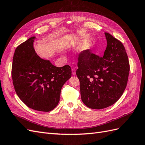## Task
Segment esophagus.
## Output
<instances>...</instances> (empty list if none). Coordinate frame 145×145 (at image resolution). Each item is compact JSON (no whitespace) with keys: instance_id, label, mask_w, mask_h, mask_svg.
<instances>
[{"instance_id":"1","label":"esophagus","mask_w":145,"mask_h":145,"mask_svg":"<svg viewBox=\"0 0 145 145\" xmlns=\"http://www.w3.org/2000/svg\"><path fill=\"white\" fill-rule=\"evenodd\" d=\"M72 75H76V70L75 68H72Z\"/></svg>"}]
</instances>
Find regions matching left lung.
<instances>
[{"mask_svg": "<svg viewBox=\"0 0 145 145\" xmlns=\"http://www.w3.org/2000/svg\"><path fill=\"white\" fill-rule=\"evenodd\" d=\"M105 35L107 46L103 56L86 51L80 54L77 62L81 99L91 109H103L115 103L128 79L129 63L123 45L110 34Z\"/></svg>", "mask_w": 145, "mask_h": 145, "instance_id": "8db88e82", "label": "left lung"}]
</instances>
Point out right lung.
<instances>
[{
	"instance_id": "right-lung-1",
	"label": "right lung",
	"mask_w": 145,
	"mask_h": 145,
	"mask_svg": "<svg viewBox=\"0 0 145 145\" xmlns=\"http://www.w3.org/2000/svg\"><path fill=\"white\" fill-rule=\"evenodd\" d=\"M35 36L16 48L12 59V78L16 93L29 108L49 112L59 102L62 88L71 77L69 65L57 67L40 57L34 48Z\"/></svg>"
}]
</instances>
